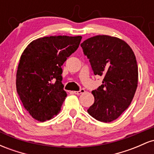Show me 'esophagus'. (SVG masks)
<instances>
[{
  "instance_id": "esophagus-1",
  "label": "esophagus",
  "mask_w": 154,
  "mask_h": 154,
  "mask_svg": "<svg viewBox=\"0 0 154 154\" xmlns=\"http://www.w3.org/2000/svg\"><path fill=\"white\" fill-rule=\"evenodd\" d=\"M85 92V91L84 89H81V90H79V91H74V93L76 95H80V94H82V93H84Z\"/></svg>"
}]
</instances>
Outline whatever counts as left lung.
I'll list each match as a JSON object with an SVG mask.
<instances>
[{"label": "left lung", "instance_id": "8db88e82", "mask_svg": "<svg viewBox=\"0 0 154 154\" xmlns=\"http://www.w3.org/2000/svg\"><path fill=\"white\" fill-rule=\"evenodd\" d=\"M95 75L103 76V84L92 91L94 103L88 109L98 121L117 119L131 103L138 82L134 52L126 42L109 35H96L81 44Z\"/></svg>", "mask_w": 154, "mask_h": 154}]
</instances>
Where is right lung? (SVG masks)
Returning a JSON list of instances; mask_svg holds the SVG:
<instances>
[{
	"label": "right lung",
	"instance_id": "right-lung-1",
	"mask_svg": "<svg viewBox=\"0 0 154 154\" xmlns=\"http://www.w3.org/2000/svg\"><path fill=\"white\" fill-rule=\"evenodd\" d=\"M81 40V36L43 37L31 42L22 53L17 91L24 107L38 121L52 119L61 111L67 95L61 82V66Z\"/></svg>",
	"mask_w": 154,
	"mask_h": 154
}]
</instances>
